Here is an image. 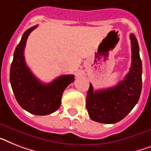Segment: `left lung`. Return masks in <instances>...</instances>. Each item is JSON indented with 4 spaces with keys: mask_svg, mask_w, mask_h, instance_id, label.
Here are the masks:
<instances>
[{
    "mask_svg": "<svg viewBox=\"0 0 151 151\" xmlns=\"http://www.w3.org/2000/svg\"><path fill=\"white\" fill-rule=\"evenodd\" d=\"M132 63L129 72L117 85L94 91L91 84L87 94L86 107L95 122L111 124L124 119L139 101L142 89V62L137 38L129 35Z\"/></svg>",
    "mask_w": 151,
    "mask_h": 151,
    "instance_id": "1",
    "label": "left lung"
}]
</instances>
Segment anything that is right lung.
Segmentation results:
<instances>
[{
    "mask_svg": "<svg viewBox=\"0 0 151 151\" xmlns=\"http://www.w3.org/2000/svg\"><path fill=\"white\" fill-rule=\"evenodd\" d=\"M37 26L38 24L24 32L14 50L10 70V82L21 107L34 115L46 116L60 108L63 91L74 81V76L61 75L46 84L32 73L25 63L24 51L29 34Z\"/></svg>",
    "mask_w": 151,
    "mask_h": 151,
    "instance_id": "add662e5",
    "label": "right lung"
}]
</instances>
